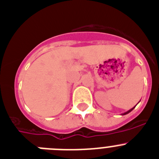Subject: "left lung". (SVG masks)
<instances>
[{
  "label": "left lung",
  "mask_w": 159,
  "mask_h": 159,
  "mask_svg": "<svg viewBox=\"0 0 159 159\" xmlns=\"http://www.w3.org/2000/svg\"><path fill=\"white\" fill-rule=\"evenodd\" d=\"M134 107H133V108H131V109H130V110H129V111H127V112H125V113H124V114H123V115H127V114H128V113H129V112H130V111H132V110H133V109H134Z\"/></svg>",
  "instance_id": "1"
}]
</instances>
